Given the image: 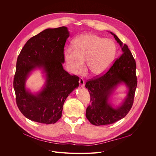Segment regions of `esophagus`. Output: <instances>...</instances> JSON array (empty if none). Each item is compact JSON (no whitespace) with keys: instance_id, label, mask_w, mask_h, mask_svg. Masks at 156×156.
<instances>
[{"instance_id":"esophagus-1","label":"esophagus","mask_w":156,"mask_h":156,"mask_svg":"<svg viewBox=\"0 0 156 156\" xmlns=\"http://www.w3.org/2000/svg\"><path fill=\"white\" fill-rule=\"evenodd\" d=\"M79 83H80V85L81 86H82V87H83V86H84L85 83H84V80H83L82 78H81L80 79V80H79Z\"/></svg>"}]
</instances>
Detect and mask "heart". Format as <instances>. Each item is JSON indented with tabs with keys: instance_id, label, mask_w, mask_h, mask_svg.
<instances>
[{
	"instance_id": "heart-1",
	"label": "heart",
	"mask_w": 156,
	"mask_h": 156,
	"mask_svg": "<svg viewBox=\"0 0 156 156\" xmlns=\"http://www.w3.org/2000/svg\"><path fill=\"white\" fill-rule=\"evenodd\" d=\"M115 45L109 39L94 34H82L73 41V49L64 52V57L70 70L75 74L84 70V62L91 75H102L112 63L115 55Z\"/></svg>"
}]
</instances>
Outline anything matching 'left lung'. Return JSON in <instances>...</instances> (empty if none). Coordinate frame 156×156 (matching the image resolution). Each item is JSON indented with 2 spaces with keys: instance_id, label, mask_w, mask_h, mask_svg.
<instances>
[{
  "instance_id": "left-lung-1",
  "label": "left lung",
  "mask_w": 156,
  "mask_h": 156,
  "mask_svg": "<svg viewBox=\"0 0 156 156\" xmlns=\"http://www.w3.org/2000/svg\"><path fill=\"white\" fill-rule=\"evenodd\" d=\"M110 33L119 44L122 54L105 74L90 80L85 85L90 92L91 102L86 108V117L96 126L110 125L124 118L133 105L137 86L136 62L131 52L114 33ZM122 83L128 89L127 94L121 104L114 108L109 102V98Z\"/></svg>"
}]
</instances>
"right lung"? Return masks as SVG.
Wrapping results in <instances>:
<instances>
[{
    "label": "right lung",
    "mask_w": 156,
    "mask_h": 156,
    "mask_svg": "<svg viewBox=\"0 0 156 156\" xmlns=\"http://www.w3.org/2000/svg\"><path fill=\"white\" fill-rule=\"evenodd\" d=\"M70 36L68 28H48L30 38L22 48L16 61L13 87L17 106L30 120L45 124L56 123L62 117L63 104L79 86V77L66 72L64 46ZM42 70L45 83L33 94L26 87L31 72Z\"/></svg>",
    "instance_id": "add662e5"
}]
</instances>
